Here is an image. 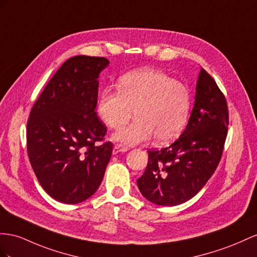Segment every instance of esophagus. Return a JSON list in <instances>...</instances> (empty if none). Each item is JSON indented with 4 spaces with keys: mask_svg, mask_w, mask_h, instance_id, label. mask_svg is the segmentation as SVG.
I'll return each instance as SVG.
<instances>
[{
    "mask_svg": "<svg viewBox=\"0 0 257 257\" xmlns=\"http://www.w3.org/2000/svg\"><path fill=\"white\" fill-rule=\"evenodd\" d=\"M127 151H128L127 147H123V146H121V144H115L113 148V154L116 155L118 153H124V152H127Z\"/></svg>",
    "mask_w": 257,
    "mask_h": 257,
    "instance_id": "1",
    "label": "esophagus"
}]
</instances>
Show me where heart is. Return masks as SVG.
Here are the masks:
<instances>
[{
    "mask_svg": "<svg viewBox=\"0 0 257 257\" xmlns=\"http://www.w3.org/2000/svg\"><path fill=\"white\" fill-rule=\"evenodd\" d=\"M118 90L104 89L97 101V113L103 122L117 129L133 117L137 119L119 129L113 139L127 146L149 141L156 143L176 139L188 122L191 97L185 84L165 72L136 70L119 79Z\"/></svg>",
    "mask_w": 257,
    "mask_h": 257,
    "instance_id": "b5f03b06",
    "label": "heart"
}]
</instances>
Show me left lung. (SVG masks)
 Wrapping results in <instances>:
<instances>
[{
  "mask_svg": "<svg viewBox=\"0 0 257 257\" xmlns=\"http://www.w3.org/2000/svg\"><path fill=\"white\" fill-rule=\"evenodd\" d=\"M228 130V107L218 85L203 68L186 129L169 147L149 151L144 174L137 180L147 200L176 206L192 199L215 173Z\"/></svg>",
  "mask_w": 257,
  "mask_h": 257,
  "instance_id": "1",
  "label": "left lung"
}]
</instances>
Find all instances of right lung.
<instances>
[{"instance_id": "obj_1", "label": "right lung", "mask_w": 257, "mask_h": 257, "mask_svg": "<svg viewBox=\"0 0 257 257\" xmlns=\"http://www.w3.org/2000/svg\"><path fill=\"white\" fill-rule=\"evenodd\" d=\"M108 65L104 57L69 58L31 109L27 123L29 161L44 191L58 202H83L103 180L113 144H95L106 134L95 107L98 77Z\"/></svg>"}]
</instances>
